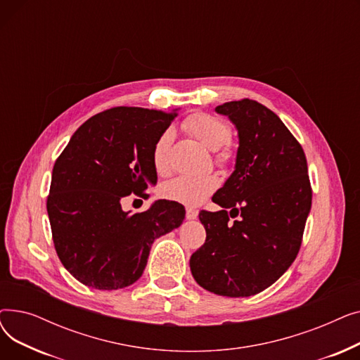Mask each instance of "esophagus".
Segmentation results:
<instances>
[{"mask_svg":"<svg viewBox=\"0 0 360 360\" xmlns=\"http://www.w3.org/2000/svg\"><path fill=\"white\" fill-rule=\"evenodd\" d=\"M185 216H186V219H188V220H194V219H197L198 212H197L195 209H193V207H186V213H185Z\"/></svg>","mask_w":360,"mask_h":360,"instance_id":"34e87169","label":"esophagus"}]
</instances>
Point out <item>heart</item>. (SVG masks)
<instances>
[{
  "instance_id": "heart-1",
  "label": "heart",
  "mask_w": 360,
  "mask_h": 360,
  "mask_svg": "<svg viewBox=\"0 0 360 360\" xmlns=\"http://www.w3.org/2000/svg\"><path fill=\"white\" fill-rule=\"evenodd\" d=\"M185 129L195 137L201 144L216 150V162L221 166L228 165L233 159V150L228 144L232 136L231 127L210 113H194L184 124ZM174 141V129H165L153 146L151 162L159 175H166L170 170L169 150ZM219 178L214 174L201 176L181 175L167 181L162 185L160 194L167 198L185 205H198L207 197L216 191Z\"/></svg>"
}]
</instances>
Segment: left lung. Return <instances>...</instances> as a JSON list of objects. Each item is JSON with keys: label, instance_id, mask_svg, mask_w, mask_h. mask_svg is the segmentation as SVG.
<instances>
[{"label": "left lung", "instance_id": "obj_1", "mask_svg": "<svg viewBox=\"0 0 360 360\" xmlns=\"http://www.w3.org/2000/svg\"><path fill=\"white\" fill-rule=\"evenodd\" d=\"M239 136L233 174L201 210L205 242L190 259L195 281L220 296L247 297L292 266L312 204L304 148L273 110L242 99L216 108ZM238 219L231 224L229 216Z\"/></svg>", "mask_w": 360, "mask_h": 360}]
</instances>
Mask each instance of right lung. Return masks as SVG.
<instances>
[{
	"mask_svg": "<svg viewBox=\"0 0 360 360\" xmlns=\"http://www.w3.org/2000/svg\"><path fill=\"white\" fill-rule=\"evenodd\" d=\"M176 110L117 106L89 118L56 159L46 200L63 266L83 285L117 290L137 281L153 240L179 228L184 205L158 200L129 214L121 200L144 197L158 174L151 151Z\"/></svg>",
	"mask_w": 360,
	"mask_h": 360,
	"instance_id": "1",
	"label": "right lung"
}]
</instances>
